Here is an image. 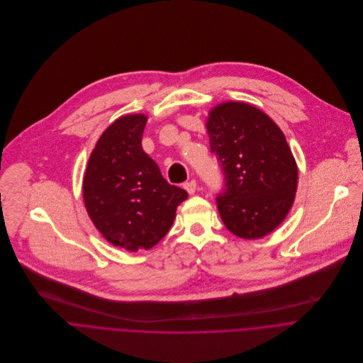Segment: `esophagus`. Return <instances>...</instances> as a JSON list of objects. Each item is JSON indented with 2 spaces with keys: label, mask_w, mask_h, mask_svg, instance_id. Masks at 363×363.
I'll return each mask as SVG.
<instances>
[{
  "label": "esophagus",
  "mask_w": 363,
  "mask_h": 363,
  "mask_svg": "<svg viewBox=\"0 0 363 363\" xmlns=\"http://www.w3.org/2000/svg\"><path fill=\"white\" fill-rule=\"evenodd\" d=\"M184 189L187 190L189 194H194V191H196V189H197L196 180H190V182H187V183H184Z\"/></svg>",
  "instance_id": "34e87169"
}]
</instances>
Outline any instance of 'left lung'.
<instances>
[{
	"label": "left lung",
	"instance_id": "1",
	"mask_svg": "<svg viewBox=\"0 0 363 363\" xmlns=\"http://www.w3.org/2000/svg\"><path fill=\"white\" fill-rule=\"evenodd\" d=\"M206 127L225 176L216 197L223 223L243 239L269 235L284 220L298 187V166L281 130L259 108L235 101L214 107Z\"/></svg>",
	"mask_w": 363,
	"mask_h": 363
}]
</instances>
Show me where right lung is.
Wrapping results in <instances>:
<instances>
[{
	"mask_svg": "<svg viewBox=\"0 0 363 363\" xmlns=\"http://www.w3.org/2000/svg\"><path fill=\"white\" fill-rule=\"evenodd\" d=\"M147 117L124 116L99 138L83 182L90 219L114 246L152 249L170 230L187 191L167 183L141 147Z\"/></svg>",
	"mask_w": 363,
	"mask_h": 363,
	"instance_id": "right-lung-1",
	"label": "right lung"
}]
</instances>
